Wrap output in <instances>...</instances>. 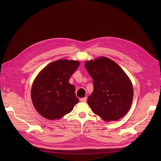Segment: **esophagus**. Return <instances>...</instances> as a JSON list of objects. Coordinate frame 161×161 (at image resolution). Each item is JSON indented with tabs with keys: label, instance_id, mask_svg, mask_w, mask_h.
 Here are the masks:
<instances>
[{
	"label": "esophagus",
	"instance_id": "1",
	"mask_svg": "<svg viewBox=\"0 0 161 161\" xmlns=\"http://www.w3.org/2000/svg\"><path fill=\"white\" fill-rule=\"evenodd\" d=\"M86 100H87V97H84V98H80V101H81V102H82V103L86 102Z\"/></svg>",
	"mask_w": 161,
	"mask_h": 161
}]
</instances>
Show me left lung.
<instances>
[{
  "instance_id": "obj_1",
  "label": "left lung",
  "mask_w": 161,
  "mask_h": 161,
  "mask_svg": "<svg viewBox=\"0 0 161 161\" xmlns=\"http://www.w3.org/2000/svg\"><path fill=\"white\" fill-rule=\"evenodd\" d=\"M85 67L93 81V92L87 98L92 112L106 121L119 119L128 112L132 102L130 79L106 57L87 61Z\"/></svg>"
}]
</instances>
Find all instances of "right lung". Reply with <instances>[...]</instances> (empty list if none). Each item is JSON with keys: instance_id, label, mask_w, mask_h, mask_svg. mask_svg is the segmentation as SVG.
Returning <instances> with one entry per match:
<instances>
[{"instance_id": "1", "label": "right lung", "mask_w": 161, "mask_h": 161, "mask_svg": "<svg viewBox=\"0 0 161 161\" xmlns=\"http://www.w3.org/2000/svg\"><path fill=\"white\" fill-rule=\"evenodd\" d=\"M79 65L78 61L59 60L39 73L32 84L31 98L42 116L50 120L60 119L78 103L75 87L69 80Z\"/></svg>"}]
</instances>
